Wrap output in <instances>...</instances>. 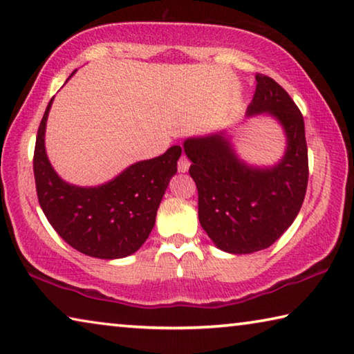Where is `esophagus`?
Returning a JSON list of instances; mask_svg holds the SVG:
<instances>
[{
	"label": "esophagus",
	"mask_w": 354,
	"mask_h": 354,
	"mask_svg": "<svg viewBox=\"0 0 354 354\" xmlns=\"http://www.w3.org/2000/svg\"><path fill=\"white\" fill-rule=\"evenodd\" d=\"M190 167V162L186 156H181V159L178 160V170L179 173H186Z\"/></svg>",
	"instance_id": "34e87169"
}]
</instances>
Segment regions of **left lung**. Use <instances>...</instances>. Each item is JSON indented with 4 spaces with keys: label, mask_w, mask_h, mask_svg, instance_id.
I'll use <instances>...</instances> for the list:
<instances>
[{
    "label": "left lung",
    "mask_w": 354,
    "mask_h": 354,
    "mask_svg": "<svg viewBox=\"0 0 354 354\" xmlns=\"http://www.w3.org/2000/svg\"><path fill=\"white\" fill-rule=\"evenodd\" d=\"M245 116L268 115L283 129L287 148L277 164L241 159L225 131L184 140L198 189V218L207 236L228 254H252L287 232L306 197L308 159L304 118L288 93L263 74Z\"/></svg>",
    "instance_id": "left-lung-1"
}]
</instances>
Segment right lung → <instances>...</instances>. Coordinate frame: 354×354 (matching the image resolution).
Segmentation results:
<instances>
[{"label": "right lung", "instance_id": "obj_1", "mask_svg": "<svg viewBox=\"0 0 354 354\" xmlns=\"http://www.w3.org/2000/svg\"><path fill=\"white\" fill-rule=\"evenodd\" d=\"M52 104L53 99L39 126L32 160L39 205L47 221L71 248L88 257L115 260L136 254L148 239L162 197L176 175L181 147L136 162L99 186H75L59 178L47 157L46 127Z\"/></svg>", "mask_w": 354, "mask_h": 354}]
</instances>
